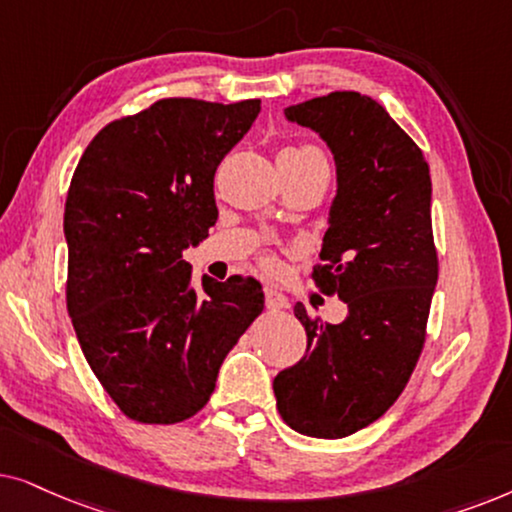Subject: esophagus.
Listing matches in <instances>:
<instances>
[{
  "instance_id": "esophagus-1",
  "label": "esophagus",
  "mask_w": 512,
  "mask_h": 512,
  "mask_svg": "<svg viewBox=\"0 0 512 512\" xmlns=\"http://www.w3.org/2000/svg\"><path fill=\"white\" fill-rule=\"evenodd\" d=\"M264 304H267L269 311H281L288 306V297L283 295V292H278L274 288H267L264 290Z\"/></svg>"
}]
</instances>
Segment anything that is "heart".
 <instances>
[{
  "label": "heart",
  "mask_w": 512,
  "mask_h": 512,
  "mask_svg": "<svg viewBox=\"0 0 512 512\" xmlns=\"http://www.w3.org/2000/svg\"><path fill=\"white\" fill-rule=\"evenodd\" d=\"M283 152H290V154H297V156H306V159H316V161H325L320 152H316L313 147H288L283 149Z\"/></svg>",
  "instance_id": "b5f03b06"
}]
</instances>
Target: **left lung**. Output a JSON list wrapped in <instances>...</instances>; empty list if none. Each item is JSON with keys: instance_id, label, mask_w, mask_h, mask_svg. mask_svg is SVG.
<instances>
[{"instance_id": "8db88e82", "label": "left lung", "mask_w": 512, "mask_h": 512, "mask_svg": "<svg viewBox=\"0 0 512 512\" xmlns=\"http://www.w3.org/2000/svg\"><path fill=\"white\" fill-rule=\"evenodd\" d=\"M332 152L337 194L313 278L349 309L332 325L295 316L306 353L274 379L276 407L297 433L344 438L370 426L410 381L424 349L438 255L431 173L421 149L379 102L353 91L285 107Z\"/></svg>"}]
</instances>
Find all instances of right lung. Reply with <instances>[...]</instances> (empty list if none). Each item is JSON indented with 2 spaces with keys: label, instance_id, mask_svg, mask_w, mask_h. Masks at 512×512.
Segmentation results:
<instances>
[{
  "label": "right lung",
  "instance_id": "obj_1",
  "mask_svg": "<svg viewBox=\"0 0 512 512\" xmlns=\"http://www.w3.org/2000/svg\"><path fill=\"white\" fill-rule=\"evenodd\" d=\"M257 114L260 100H159L102 128L74 170L67 311L93 374L142 424L194 417L264 309L252 278L203 274L196 288L182 260L215 224V170Z\"/></svg>",
  "mask_w": 512,
  "mask_h": 512
}]
</instances>
